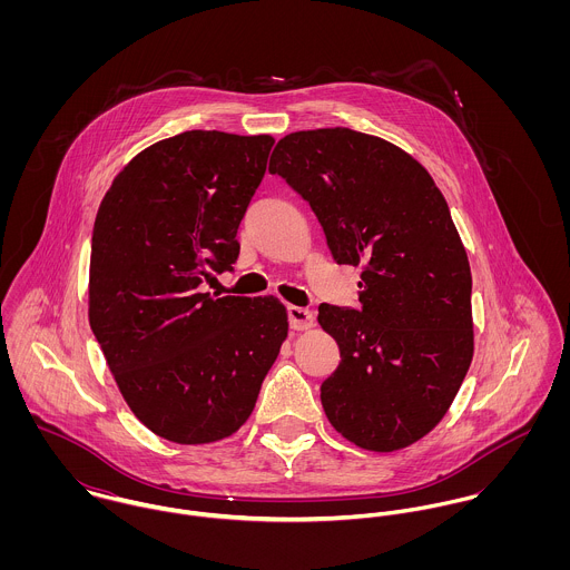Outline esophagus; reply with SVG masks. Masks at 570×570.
<instances>
[{
	"mask_svg": "<svg viewBox=\"0 0 570 570\" xmlns=\"http://www.w3.org/2000/svg\"><path fill=\"white\" fill-rule=\"evenodd\" d=\"M287 314H289V326L296 328V331H307V328L314 326V312H309L305 307H294L292 305L287 309Z\"/></svg>",
	"mask_w": 570,
	"mask_h": 570,
	"instance_id": "obj_1",
	"label": "esophagus"
}]
</instances>
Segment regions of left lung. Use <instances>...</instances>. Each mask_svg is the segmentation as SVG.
<instances>
[{
  "instance_id": "8db88e82",
  "label": "left lung",
  "mask_w": 570,
  "mask_h": 570,
  "mask_svg": "<svg viewBox=\"0 0 570 570\" xmlns=\"http://www.w3.org/2000/svg\"><path fill=\"white\" fill-rule=\"evenodd\" d=\"M269 173L309 202L335 263L362 267L357 309L318 307L340 346L321 386L326 419L371 452L412 445L474 355L472 272L445 197L404 149L346 127L285 136Z\"/></svg>"
}]
</instances>
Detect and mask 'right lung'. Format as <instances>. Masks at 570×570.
<instances>
[{
	"label": "right lung",
	"instance_id": "obj_1",
	"mask_svg": "<svg viewBox=\"0 0 570 570\" xmlns=\"http://www.w3.org/2000/svg\"><path fill=\"white\" fill-rule=\"evenodd\" d=\"M272 145L199 129L166 138L114 177L96 213L89 326L127 406L179 445L235 434L287 337L278 298L199 287L237 261Z\"/></svg>",
	"mask_w": 570,
	"mask_h": 570
}]
</instances>
